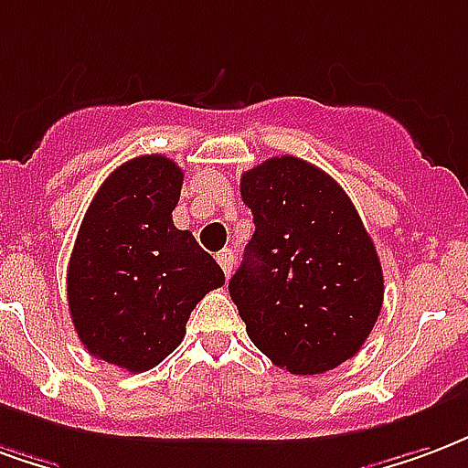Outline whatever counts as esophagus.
<instances>
[{
  "label": "esophagus",
  "instance_id": "1",
  "mask_svg": "<svg viewBox=\"0 0 468 468\" xmlns=\"http://www.w3.org/2000/svg\"><path fill=\"white\" fill-rule=\"evenodd\" d=\"M218 262H220V268H223V272L230 278V272H233V265H235V255L230 248H225V250H220L216 255Z\"/></svg>",
  "mask_w": 468,
  "mask_h": 468
}]
</instances>
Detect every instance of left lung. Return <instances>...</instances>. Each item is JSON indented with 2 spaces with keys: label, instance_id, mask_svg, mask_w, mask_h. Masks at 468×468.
<instances>
[{
  "label": "left lung",
  "instance_id": "1",
  "mask_svg": "<svg viewBox=\"0 0 468 468\" xmlns=\"http://www.w3.org/2000/svg\"><path fill=\"white\" fill-rule=\"evenodd\" d=\"M250 243L228 290L252 345L290 375L355 357L375 327L384 278L357 207L332 176L275 155L240 178Z\"/></svg>",
  "mask_w": 468,
  "mask_h": 468
}]
</instances>
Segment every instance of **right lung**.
Here are the masks:
<instances>
[{"instance_id": "1", "label": "right lung", "mask_w": 468, "mask_h": 468, "mask_svg": "<svg viewBox=\"0 0 468 468\" xmlns=\"http://www.w3.org/2000/svg\"><path fill=\"white\" fill-rule=\"evenodd\" d=\"M181 186L171 158L138 155L103 181L76 235L67 295L79 340L126 372L161 365L193 307L225 282L213 255L173 225Z\"/></svg>"}]
</instances>
